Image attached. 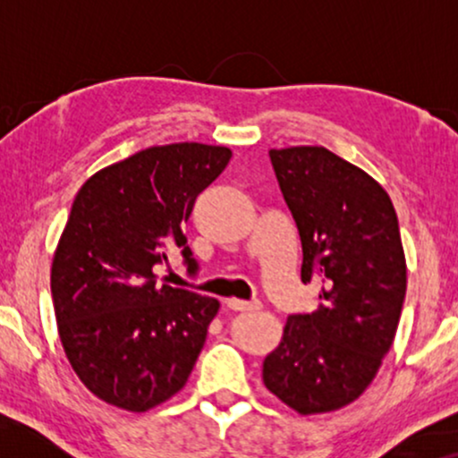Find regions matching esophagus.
<instances>
[{
    "label": "esophagus",
    "mask_w": 458,
    "mask_h": 458,
    "mask_svg": "<svg viewBox=\"0 0 458 458\" xmlns=\"http://www.w3.org/2000/svg\"><path fill=\"white\" fill-rule=\"evenodd\" d=\"M225 306L233 310V312H254V310H260L259 301H241V299H228Z\"/></svg>",
    "instance_id": "1"
}]
</instances>
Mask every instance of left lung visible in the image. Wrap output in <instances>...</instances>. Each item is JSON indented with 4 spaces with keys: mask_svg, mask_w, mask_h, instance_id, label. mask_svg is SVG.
<instances>
[{
    "mask_svg": "<svg viewBox=\"0 0 458 458\" xmlns=\"http://www.w3.org/2000/svg\"><path fill=\"white\" fill-rule=\"evenodd\" d=\"M269 157L301 236V282L325 286L318 310L288 317L262 381L297 413L338 411L370 386L396 335L407 293L398 217L375 178L323 146Z\"/></svg>",
    "mask_w": 458,
    "mask_h": 458,
    "instance_id": "obj_1",
    "label": "left lung"
}]
</instances>
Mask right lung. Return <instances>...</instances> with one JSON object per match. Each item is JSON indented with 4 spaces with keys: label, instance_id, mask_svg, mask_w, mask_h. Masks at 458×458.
Here are the masks:
<instances>
[{
    "label": "right lung",
    "instance_id": "1",
    "mask_svg": "<svg viewBox=\"0 0 458 458\" xmlns=\"http://www.w3.org/2000/svg\"><path fill=\"white\" fill-rule=\"evenodd\" d=\"M233 150L198 141L152 146L103 167L79 189L51 265L62 346L94 396L144 413L185 387L219 301L159 284L182 224Z\"/></svg>",
    "mask_w": 458,
    "mask_h": 458
}]
</instances>
